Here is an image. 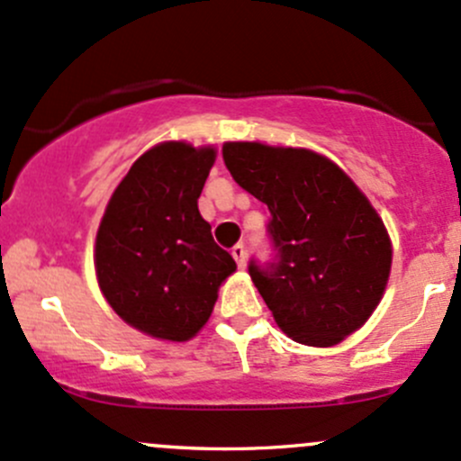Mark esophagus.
I'll use <instances>...</instances> for the list:
<instances>
[{
  "label": "esophagus",
  "instance_id": "esophagus-1",
  "mask_svg": "<svg viewBox=\"0 0 461 461\" xmlns=\"http://www.w3.org/2000/svg\"><path fill=\"white\" fill-rule=\"evenodd\" d=\"M230 253H232V258H235L237 266H240V268H244V266H246V246L244 244L232 246Z\"/></svg>",
  "mask_w": 461,
  "mask_h": 461
}]
</instances>
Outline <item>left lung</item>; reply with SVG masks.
I'll list each match as a JSON object with an SVG mask.
<instances>
[{
  "label": "left lung",
  "instance_id": "1",
  "mask_svg": "<svg viewBox=\"0 0 461 461\" xmlns=\"http://www.w3.org/2000/svg\"><path fill=\"white\" fill-rule=\"evenodd\" d=\"M232 179L270 211L268 262L249 273L288 337L333 346L371 317L391 273L382 220L348 175L303 149L230 141Z\"/></svg>",
  "mask_w": 461,
  "mask_h": 461
}]
</instances>
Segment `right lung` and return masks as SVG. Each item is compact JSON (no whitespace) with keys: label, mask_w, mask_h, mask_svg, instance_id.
Wrapping results in <instances>:
<instances>
[{"label":"right lung","mask_w":461,"mask_h":461,"mask_svg":"<svg viewBox=\"0 0 461 461\" xmlns=\"http://www.w3.org/2000/svg\"><path fill=\"white\" fill-rule=\"evenodd\" d=\"M212 161V149L155 146L131 166L99 224L95 268L104 297L158 339H191L237 268L197 208Z\"/></svg>","instance_id":"add662e5"}]
</instances>
